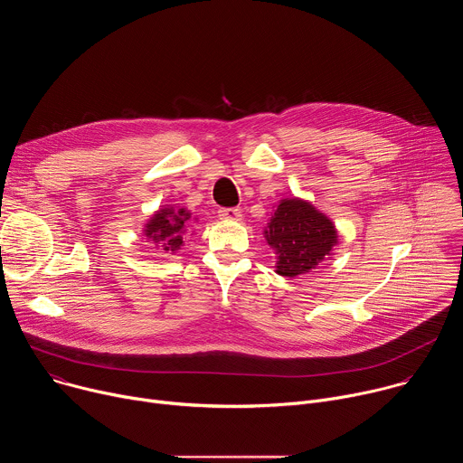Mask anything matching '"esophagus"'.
I'll return each mask as SVG.
<instances>
[{"label":"esophagus","mask_w":463,"mask_h":463,"mask_svg":"<svg viewBox=\"0 0 463 463\" xmlns=\"http://www.w3.org/2000/svg\"><path fill=\"white\" fill-rule=\"evenodd\" d=\"M222 220H231V222H240L241 220V211L240 209H222L220 211Z\"/></svg>","instance_id":"1"}]
</instances>
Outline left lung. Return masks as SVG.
<instances>
[{
	"mask_svg": "<svg viewBox=\"0 0 463 463\" xmlns=\"http://www.w3.org/2000/svg\"><path fill=\"white\" fill-rule=\"evenodd\" d=\"M266 240L277 254V273L298 277L315 269L337 243L334 222L311 203L291 197L271 214Z\"/></svg>",
	"mask_w": 463,
	"mask_h": 463,
	"instance_id": "left-lung-1",
	"label": "left lung"
}]
</instances>
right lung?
<instances>
[{"instance_id":"add662e5","label":"right lung","mask_w":463,"mask_h":463,"mask_svg":"<svg viewBox=\"0 0 463 463\" xmlns=\"http://www.w3.org/2000/svg\"><path fill=\"white\" fill-rule=\"evenodd\" d=\"M190 213L184 209L166 207L152 216L145 225V236L165 252H175L183 245V234Z\"/></svg>"}]
</instances>
